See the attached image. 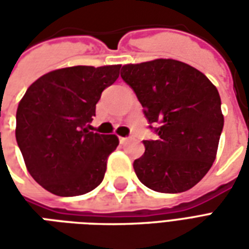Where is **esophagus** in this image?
I'll return each instance as SVG.
<instances>
[{
	"label": "esophagus",
	"mask_w": 249,
	"mask_h": 249,
	"mask_svg": "<svg viewBox=\"0 0 249 249\" xmlns=\"http://www.w3.org/2000/svg\"><path fill=\"white\" fill-rule=\"evenodd\" d=\"M129 141V137H120V142L121 144H125V142H128Z\"/></svg>",
	"instance_id": "34e87169"
}]
</instances>
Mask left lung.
<instances>
[{
    "mask_svg": "<svg viewBox=\"0 0 249 249\" xmlns=\"http://www.w3.org/2000/svg\"><path fill=\"white\" fill-rule=\"evenodd\" d=\"M121 78L159 136L142 141L145 152L133 162L139 180L161 193L195 187L213 164L224 126L216 87L193 66L171 58L124 65Z\"/></svg>",
    "mask_w": 249,
    "mask_h": 249,
    "instance_id": "obj_1",
    "label": "left lung"
}]
</instances>
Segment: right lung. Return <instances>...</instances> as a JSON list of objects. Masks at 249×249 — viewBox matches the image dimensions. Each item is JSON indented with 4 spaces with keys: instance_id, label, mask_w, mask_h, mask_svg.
Returning a JSON list of instances; mask_svg holds the SVG:
<instances>
[{
    "instance_id": "add662e5",
    "label": "right lung",
    "mask_w": 249,
    "mask_h": 249,
    "mask_svg": "<svg viewBox=\"0 0 249 249\" xmlns=\"http://www.w3.org/2000/svg\"><path fill=\"white\" fill-rule=\"evenodd\" d=\"M121 65L71 66L35 81L19 101L16 140L28 171L57 196H78L103 181L114 135L89 130L96 104L120 74Z\"/></svg>"
}]
</instances>
